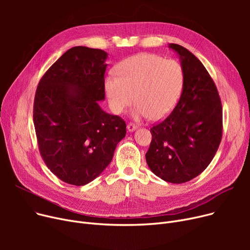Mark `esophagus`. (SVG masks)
<instances>
[{
  "mask_svg": "<svg viewBox=\"0 0 250 250\" xmlns=\"http://www.w3.org/2000/svg\"><path fill=\"white\" fill-rule=\"evenodd\" d=\"M137 127L138 126L135 124H133V123H128L127 125H126V128H127L128 132H133V130H135Z\"/></svg>",
  "mask_w": 250,
  "mask_h": 250,
  "instance_id": "34e87169",
  "label": "esophagus"
}]
</instances>
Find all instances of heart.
Returning <instances> with one entry per match:
<instances>
[{"label":"heart","instance_id":"heart-1","mask_svg":"<svg viewBox=\"0 0 250 250\" xmlns=\"http://www.w3.org/2000/svg\"><path fill=\"white\" fill-rule=\"evenodd\" d=\"M115 75L105 78L104 89L110 108L124 112L137 103V120H161L174 108L185 84V72L176 60L154 54L129 57L116 65ZM135 97H133V94Z\"/></svg>","mask_w":250,"mask_h":250}]
</instances>
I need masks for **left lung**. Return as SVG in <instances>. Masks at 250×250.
<instances>
[{
	"mask_svg": "<svg viewBox=\"0 0 250 250\" xmlns=\"http://www.w3.org/2000/svg\"><path fill=\"white\" fill-rule=\"evenodd\" d=\"M169 47L180 57L185 84L174 109L151 127L146 161L161 179L183 183L213 160L223 135V110L216 84L200 60L179 44Z\"/></svg>",
	"mask_w": 250,
	"mask_h": 250,
	"instance_id": "obj_1",
	"label": "left lung"
}]
</instances>
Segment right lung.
<instances>
[{
    "label": "right lung",
    "mask_w": 250,
    "mask_h": 250,
    "mask_svg": "<svg viewBox=\"0 0 250 250\" xmlns=\"http://www.w3.org/2000/svg\"><path fill=\"white\" fill-rule=\"evenodd\" d=\"M107 54L75 46L43 74L36 88L33 124L39 153L62 181L85 186L111 162L125 123L103 111Z\"/></svg>",
    "instance_id": "1"
}]
</instances>
